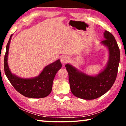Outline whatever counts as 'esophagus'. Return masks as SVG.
<instances>
[{"label": "esophagus", "instance_id": "obj_1", "mask_svg": "<svg viewBox=\"0 0 126 126\" xmlns=\"http://www.w3.org/2000/svg\"><path fill=\"white\" fill-rule=\"evenodd\" d=\"M61 61L62 63L63 64H65L66 63H67L69 61V57H68L67 56H65V57H62V58H61Z\"/></svg>", "mask_w": 126, "mask_h": 126}]
</instances>
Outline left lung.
Wrapping results in <instances>:
<instances>
[{"instance_id": "left-lung-1", "label": "left lung", "mask_w": 126, "mask_h": 126, "mask_svg": "<svg viewBox=\"0 0 126 126\" xmlns=\"http://www.w3.org/2000/svg\"><path fill=\"white\" fill-rule=\"evenodd\" d=\"M104 40L101 42L108 52V59L105 67L96 75H89L71 64H65L69 75L71 92L76 97L91 100L102 96L111 88L116 80L120 59V51L111 33L105 31Z\"/></svg>"}]
</instances>
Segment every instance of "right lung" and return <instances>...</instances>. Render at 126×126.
Segmentation results:
<instances>
[{"label":"right lung","mask_w":126,"mask_h":126,"mask_svg":"<svg viewBox=\"0 0 126 126\" xmlns=\"http://www.w3.org/2000/svg\"><path fill=\"white\" fill-rule=\"evenodd\" d=\"M12 36L13 34L10 35L8 42L4 57V71L8 80L14 88L25 97L41 98L48 96L52 91L53 82L55 74L62 67L60 59L46 66L39 75L34 77H19L12 73L8 63L9 46Z\"/></svg>","instance_id":"obj_1"}]
</instances>
